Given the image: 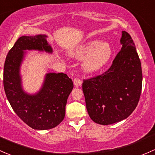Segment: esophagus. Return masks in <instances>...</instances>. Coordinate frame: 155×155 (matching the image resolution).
<instances>
[{
	"mask_svg": "<svg viewBox=\"0 0 155 155\" xmlns=\"http://www.w3.org/2000/svg\"><path fill=\"white\" fill-rule=\"evenodd\" d=\"M73 81H74V84L76 87H80V86H81V84H82V81H81V80H80L79 78H74Z\"/></svg>",
	"mask_w": 155,
	"mask_h": 155,
	"instance_id": "esophagus-1",
	"label": "esophagus"
}]
</instances>
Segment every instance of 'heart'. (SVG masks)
Segmentation results:
<instances>
[{
	"label": "heart",
	"instance_id": "1",
	"mask_svg": "<svg viewBox=\"0 0 155 155\" xmlns=\"http://www.w3.org/2000/svg\"><path fill=\"white\" fill-rule=\"evenodd\" d=\"M112 49L108 42L104 41H91L81 46L72 54L77 58H82L81 63L83 70L87 73L98 71L110 60Z\"/></svg>",
	"mask_w": 155,
	"mask_h": 155
}]
</instances>
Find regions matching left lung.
<instances>
[{
    "mask_svg": "<svg viewBox=\"0 0 155 155\" xmlns=\"http://www.w3.org/2000/svg\"><path fill=\"white\" fill-rule=\"evenodd\" d=\"M120 43L122 48L109 69L83 83L89 117L100 125H111L128 117L140 98L143 74L134 43L126 31H122Z\"/></svg>",
    "mask_w": 155,
    "mask_h": 155,
    "instance_id": "obj_1",
    "label": "left lung"
}]
</instances>
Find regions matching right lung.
<instances>
[{
  "label": "right lung",
  "mask_w": 155,
  "mask_h": 155,
  "mask_svg": "<svg viewBox=\"0 0 155 155\" xmlns=\"http://www.w3.org/2000/svg\"><path fill=\"white\" fill-rule=\"evenodd\" d=\"M47 36H23L18 38L6 55L4 87L11 107L24 122L35 130H48L63 120L68 97L73 89L71 78L63 73H48L42 88L30 95L22 89L20 67L26 50L52 53Z\"/></svg>",
  "instance_id": "right-lung-1"
}]
</instances>
